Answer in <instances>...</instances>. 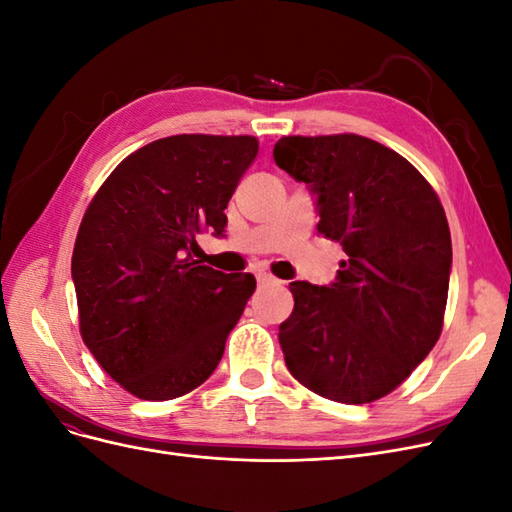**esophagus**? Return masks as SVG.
<instances>
[{"label": "esophagus", "mask_w": 512, "mask_h": 512, "mask_svg": "<svg viewBox=\"0 0 512 512\" xmlns=\"http://www.w3.org/2000/svg\"><path fill=\"white\" fill-rule=\"evenodd\" d=\"M258 284L269 286V284H282V282L277 280V277H273L271 273H258Z\"/></svg>", "instance_id": "1"}]
</instances>
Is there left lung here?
Segmentation results:
<instances>
[{
  "instance_id": "left-lung-1",
  "label": "left lung",
  "mask_w": 512,
  "mask_h": 512,
  "mask_svg": "<svg viewBox=\"0 0 512 512\" xmlns=\"http://www.w3.org/2000/svg\"><path fill=\"white\" fill-rule=\"evenodd\" d=\"M273 158L316 194L318 232L348 256L331 286L290 284L286 367L320 397L369 404L442 333L453 262L442 203L406 158L359 134L284 136Z\"/></svg>"
}]
</instances>
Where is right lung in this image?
Segmentation results:
<instances>
[{"instance_id":"obj_1","label":"right lung","mask_w":512,"mask_h":512,"mask_svg":"<svg viewBox=\"0 0 512 512\" xmlns=\"http://www.w3.org/2000/svg\"><path fill=\"white\" fill-rule=\"evenodd\" d=\"M256 153L254 136L160 138L91 198L72 254L81 335L134 397H181L218 367L256 280L200 265L192 250L200 232L222 237Z\"/></svg>"}]
</instances>
